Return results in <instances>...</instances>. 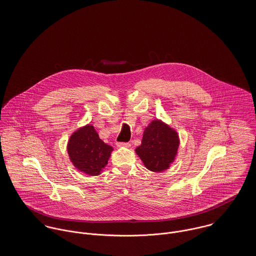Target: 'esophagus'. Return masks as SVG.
I'll list each match as a JSON object with an SVG mask.
<instances>
[{"instance_id": "obj_1", "label": "esophagus", "mask_w": 256, "mask_h": 256, "mask_svg": "<svg viewBox=\"0 0 256 256\" xmlns=\"http://www.w3.org/2000/svg\"><path fill=\"white\" fill-rule=\"evenodd\" d=\"M116 146L120 148H130V142H118Z\"/></svg>"}]
</instances>
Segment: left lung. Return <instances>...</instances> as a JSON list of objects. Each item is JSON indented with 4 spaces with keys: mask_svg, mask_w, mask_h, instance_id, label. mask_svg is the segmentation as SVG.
Instances as JSON below:
<instances>
[{
    "mask_svg": "<svg viewBox=\"0 0 256 256\" xmlns=\"http://www.w3.org/2000/svg\"><path fill=\"white\" fill-rule=\"evenodd\" d=\"M179 146L177 130L156 118L144 128L142 144L136 148V154L148 170L163 172L175 161Z\"/></svg>",
    "mask_w": 256,
    "mask_h": 256,
    "instance_id": "obj_1",
    "label": "left lung"
}]
</instances>
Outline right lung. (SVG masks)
<instances>
[{"label": "right lung", "mask_w": 256, "mask_h": 256, "mask_svg": "<svg viewBox=\"0 0 256 256\" xmlns=\"http://www.w3.org/2000/svg\"><path fill=\"white\" fill-rule=\"evenodd\" d=\"M114 148L99 138L93 124L76 130L67 142V154L74 167L89 175H100Z\"/></svg>", "instance_id": "right-lung-1"}]
</instances>
